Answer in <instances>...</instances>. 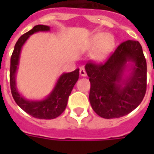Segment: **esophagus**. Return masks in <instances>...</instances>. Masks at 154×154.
Wrapping results in <instances>:
<instances>
[{"label":"esophagus","mask_w":154,"mask_h":154,"mask_svg":"<svg viewBox=\"0 0 154 154\" xmlns=\"http://www.w3.org/2000/svg\"><path fill=\"white\" fill-rule=\"evenodd\" d=\"M80 74L81 75V76H83V77L86 76V70H85V68H83V67H81V68H80Z\"/></svg>","instance_id":"1"}]
</instances>
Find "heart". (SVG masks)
<instances>
[{"mask_svg": "<svg viewBox=\"0 0 154 154\" xmlns=\"http://www.w3.org/2000/svg\"><path fill=\"white\" fill-rule=\"evenodd\" d=\"M115 45L114 37L106 33H97L93 35L89 42V49L96 50L94 58L96 61H103L111 52Z\"/></svg>", "mask_w": 154, "mask_h": 154, "instance_id": "b5f03b06", "label": "heart"}]
</instances>
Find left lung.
Returning a JSON list of instances; mask_svg holds the SVG:
<instances>
[{
  "label": "left lung",
  "instance_id": "8db88e82",
  "mask_svg": "<svg viewBox=\"0 0 154 154\" xmlns=\"http://www.w3.org/2000/svg\"><path fill=\"white\" fill-rule=\"evenodd\" d=\"M127 61L134 63L124 79ZM91 83L89 100L99 116L110 119L128 115L141 103L146 91V62L138 41L127 40L116 49L104 63H86Z\"/></svg>",
  "mask_w": 154,
  "mask_h": 154
}]
</instances>
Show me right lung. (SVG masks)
<instances>
[{"instance_id":"1","label":"right lung","mask_w":154,"mask_h":154,"mask_svg":"<svg viewBox=\"0 0 154 154\" xmlns=\"http://www.w3.org/2000/svg\"><path fill=\"white\" fill-rule=\"evenodd\" d=\"M50 26L44 25L35 26L32 29L22 35L17 41L14 50L11 56L10 64V86L13 98L16 103L24 111L35 118L38 119H54L62 114L66 109L68 99L74 88L75 83L79 79V68L70 73L62 74L56 82V86L51 94L43 100L32 101L23 98L16 88L15 75L19 65L20 55L22 46L28 38L33 33L38 32H48Z\"/></svg>"}]
</instances>
